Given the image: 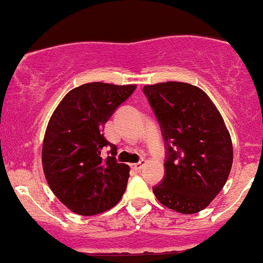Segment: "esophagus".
<instances>
[{
    "mask_svg": "<svg viewBox=\"0 0 263 263\" xmlns=\"http://www.w3.org/2000/svg\"><path fill=\"white\" fill-rule=\"evenodd\" d=\"M145 165V160H140L139 162L137 163H132V168H134V170H140V168L143 167V166Z\"/></svg>",
    "mask_w": 263,
    "mask_h": 263,
    "instance_id": "34e87169",
    "label": "esophagus"
}]
</instances>
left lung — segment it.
<instances>
[{
  "label": "left lung",
  "mask_w": 263,
  "mask_h": 263,
  "mask_svg": "<svg viewBox=\"0 0 263 263\" xmlns=\"http://www.w3.org/2000/svg\"><path fill=\"white\" fill-rule=\"evenodd\" d=\"M143 92L167 151L165 178L153 193L179 214L202 211L223 188L233 165V143L222 116L203 90L188 83L144 85Z\"/></svg>",
  "instance_id": "obj_1"
}]
</instances>
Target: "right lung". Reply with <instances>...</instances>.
I'll list each match as a JSON object with an SVG mask.
<instances>
[{"instance_id": "right-lung-1", "label": "right lung", "mask_w": 263, "mask_h": 263, "mask_svg": "<svg viewBox=\"0 0 263 263\" xmlns=\"http://www.w3.org/2000/svg\"><path fill=\"white\" fill-rule=\"evenodd\" d=\"M137 85L87 83L61 100L44 133L42 166L54 196L70 211L93 216L119 203L128 185L129 168L112 156L101 157L111 144L102 129Z\"/></svg>"}]
</instances>
